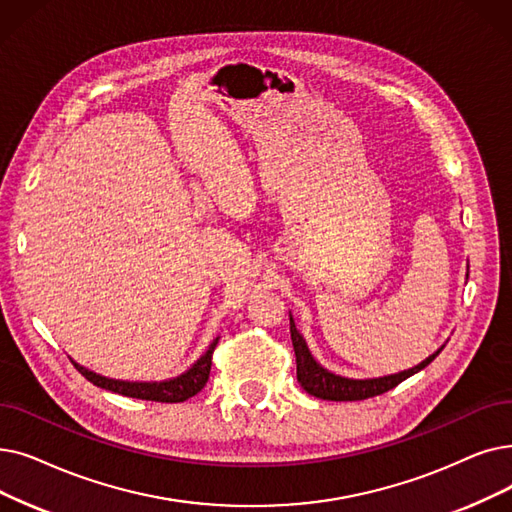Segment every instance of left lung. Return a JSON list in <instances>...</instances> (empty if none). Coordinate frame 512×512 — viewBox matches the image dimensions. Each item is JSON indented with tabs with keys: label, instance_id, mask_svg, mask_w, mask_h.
Masks as SVG:
<instances>
[{
	"label": "left lung",
	"instance_id": "obj_1",
	"mask_svg": "<svg viewBox=\"0 0 512 512\" xmlns=\"http://www.w3.org/2000/svg\"><path fill=\"white\" fill-rule=\"evenodd\" d=\"M291 339H293L295 358H297V381L301 383V387L309 395L320 397V399H330V402H360V399H368V397H374V395L387 393L402 381H406L408 376L420 372L422 368H427L443 349L441 347L439 351L429 355L425 362H420L418 366L399 372V374L383 376V379L353 381V379H345V376H337V374L324 370L314 358H311V353H309L303 337L299 335L297 328H295L293 318H291Z\"/></svg>",
	"mask_w": 512,
	"mask_h": 512
}]
</instances>
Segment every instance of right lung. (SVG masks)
Here are the masks:
<instances>
[{"label": "right lung", "mask_w": 512, "mask_h": 512, "mask_svg": "<svg viewBox=\"0 0 512 512\" xmlns=\"http://www.w3.org/2000/svg\"><path fill=\"white\" fill-rule=\"evenodd\" d=\"M215 339L205 355H201L190 370L177 376V379L163 381V383H129V381H115V379H106V376H100L92 370H85L83 366L75 364V368L85 376L87 381L94 383L96 387L108 389L113 393L125 395V397H136V399H148V402H163V404H177V402H186L188 397L196 395L201 391L207 381H209V372H211V360H213V351L217 347Z\"/></svg>", "instance_id": "obj_1"}]
</instances>
